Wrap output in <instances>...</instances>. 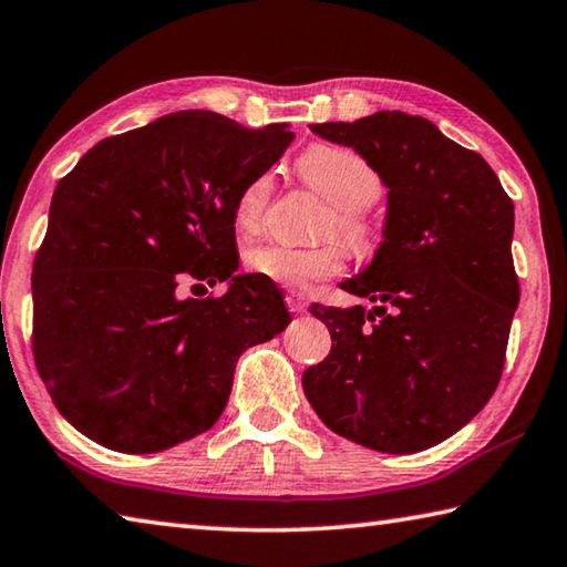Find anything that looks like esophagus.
Masks as SVG:
<instances>
[{"mask_svg": "<svg viewBox=\"0 0 567 567\" xmlns=\"http://www.w3.org/2000/svg\"><path fill=\"white\" fill-rule=\"evenodd\" d=\"M285 302H287V307H290V312H297V315L307 312V300L302 292H287Z\"/></svg>", "mask_w": 567, "mask_h": 567, "instance_id": "esophagus-1", "label": "esophagus"}]
</instances>
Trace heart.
<instances>
[{"label":"heart","instance_id":"heart-1","mask_svg":"<svg viewBox=\"0 0 567 567\" xmlns=\"http://www.w3.org/2000/svg\"><path fill=\"white\" fill-rule=\"evenodd\" d=\"M297 176L307 188L329 203L319 235H337L354 252L364 255L372 250L374 230L367 218V205L382 195V176L372 163L359 153L342 146H312L297 161ZM272 198V176L257 173L243 185L235 198L233 223L235 230L245 238H252L262 230L267 205ZM344 265L342 248L337 243L315 245V248H292L282 243H262L245 252V267L262 280L305 290L315 280H327Z\"/></svg>","mask_w":567,"mask_h":567}]
</instances>
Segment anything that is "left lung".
<instances>
[{
  "instance_id": "1",
  "label": "left lung",
  "mask_w": 567,
  "mask_h": 567,
  "mask_svg": "<svg viewBox=\"0 0 567 567\" xmlns=\"http://www.w3.org/2000/svg\"><path fill=\"white\" fill-rule=\"evenodd\" d=\"M310 128L372 163L389 193L372 265L342 282L374 307L312 305L332 349L302 374L305 396L354 444L424 451L466 426L498 386L520 297L513 200L476 151L429 118L377 111Z\"/></svg>"
}]
</instances>
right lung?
Listing matches in <instances>:
<instances>
[{
    "mask_svg": "<svg viewBox=\"0 0 567 567\" xmlns=\"http://www.w3.org/2000/svg\"><path fill=\"white\" fill-rule=\"evenodd\" d=\"M295 133L178 111L99 141L59 181L37 252L34 362L71 426L121 454L208 431L238 357L290 324L277 285L235 275L233 208ZM183 276L229 292L178 301Z\"/></svg>",
    "mask_w": 567,
    "mask_h": 567,
    "instance_id": "1",
    "label": "right lung"
}]
</instances>
